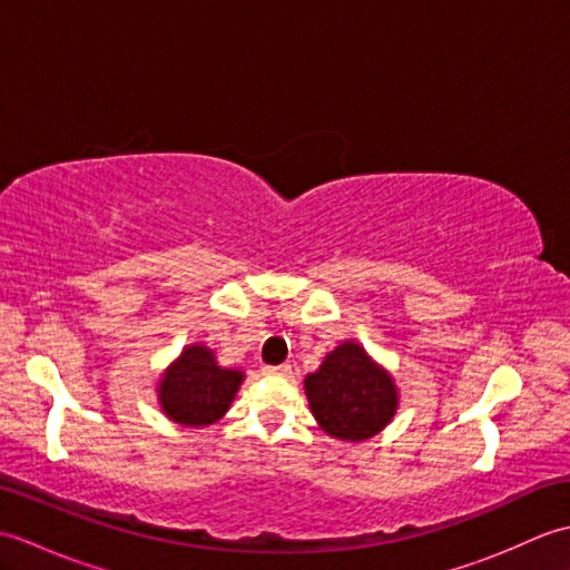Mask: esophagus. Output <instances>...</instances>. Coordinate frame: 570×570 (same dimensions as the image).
<instances>
[{
	"label": "esophagus",
	"mask_w": 570,
	"mask_h": 570,
	"mask_svg": "<svg viewBox=\"0 0 570 570\" xmlns=\"http://www.w3.org/2000/svg\"><path fill=\"white\" fill-rule=\"evenodd\" d=\"M264 374H274V377H288L292 374V365H266L264 367Z\"/></svg>",
	"instance_id": "obj_1"
}]
</instances>
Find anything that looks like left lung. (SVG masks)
<instances>
[{
    "instance_id": "8db88e82",
    "label": "left lung",
    "mask_w": 570,
    "mask_h": 570,
    "mask_svg": "<svg viewBox=\"0 0 570 570\" xmlns=\"http://www.w3.org/2000/svg\"><path fill=\"white\" fill-rule=\"evenodd\" d=\"M304 390L318 426L331 439L362 443L390 426L399 409L396 382L357 341H343L306 374Z\"/></svg>"
}]
</instances>
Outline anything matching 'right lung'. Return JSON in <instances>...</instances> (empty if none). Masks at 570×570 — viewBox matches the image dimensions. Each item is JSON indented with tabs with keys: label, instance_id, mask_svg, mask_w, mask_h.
I'll list each match as a JSON object with an SVG mask.
<instances>
[{
	"label": "right lung",
	"instance_id": "add662e5",
	"mask_svg": "<svg viewBox=\"0 0 570 570\" xmlns=\"http://www.w3.org/2000/svg\"><path fill=\"white\" fill-rule=\"evenodd\" d=\"M245 382L239 367H223L213 347L190 343L156 382V399L168 421L184 429H208L233 406Z\"/></svg>",
	"mask_w": 570,
	"mask_h": 570
}]
</instances>
